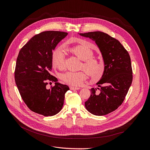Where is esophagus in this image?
<instances>
[{
	"mask_svg": "<svg viewBox=\"0 0 150 150\" xmlns=\"http://www.w3.org/2000/svg\"><path fill=\"white\" fill-rule=\"evenodd\" d=\"M70 89L72 90H79L80 88L79 87H74V86H71L70 87Z\"/></svg>",
	"mask_w": 150,
	"mask_h": 150,
	"instance_id": "1",
	"label": "esophagus"
}]
</instances>
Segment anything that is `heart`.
<instances>
[{
    "instance_id": "heart-1",
    "label": "heart",
    "mask_w": 150,
    "mask_h": 150,
    "mask_svg": "<svg viewBox=\"0 0 150 150\" xmlns=\"http://www.w3.org/2000/svg\"><path fill=\"white\" fill-rule=\"evenodd\" d=\"M78 42L83 43L84 40L78 39ZM66 50L82 60L81 68L86 70L90 76L94 78H98L102 75L105 69L104 63L99 58L93 56V51L88 47L83 44H79L74 47L66 48ZM51 63L54 68L60 70L64 69L65 56L62 50L57 49L54 51L51 57ZM86 71L82 70L78 72H67L63 74L60 78L64 83L68 84L79 86L82 84L87 78V73Z\"/></svg>"
}]
</instances>
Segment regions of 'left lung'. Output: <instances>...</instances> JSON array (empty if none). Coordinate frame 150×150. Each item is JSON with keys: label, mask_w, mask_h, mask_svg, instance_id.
Instances as JSON below:
<instances>
[{"label": "left lung", "mask_w": 150, "mask_h": 150, "mask_svg": "<svg viewBox=\"0 0 150 150\" xmlns=\"http://www.w3.org/2000/svg\"><path fill=\"white\" fill-rule=\"evenodd\" d=\"M94 40L103 59L105 69L97 85L92 88L85 102L87 110L95 115H105L117 109L123 102L132 84L133 72L127 51L118 40L102 32L80 33Z\"/></svg>", "instance_id": "8db88e82"}]
</instances>
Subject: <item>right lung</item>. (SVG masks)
I'll return each mask as SVG.
<instances>
[{
  "instance_id": "add662e5",
  "label": "right lung",
  "mask_w": 150,
  "mask_h": 150,
  "mask_svg": "<svg viewBox=\"0 0 150 150\" xmlns=\"http://www.w3.org/2000/svg\"><path fill=\"white\" fill-rule=\"evenodd\" d=\"M67 34L60 31L37 34L21 48L17 59L14 76L21 97L32 111L45 117L61 111L64 94L69 90L50 74L52 51ZM48 82L55 86L47 89Z\"/></svg>"
}]
</instances>
